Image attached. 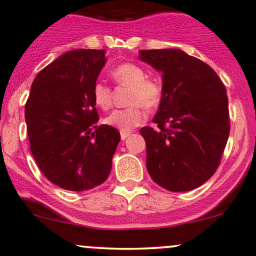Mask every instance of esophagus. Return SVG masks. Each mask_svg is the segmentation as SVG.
I'll return each mask as SVG.
<instances>
[{"mask_svg": "<svg viewBox=\"0 0 256 256\" xmlns=\"http://www.w3.org/2000/svg\"><path fill=\"white\" fill-rule=\"evenodd\" d=\"M130 135H131V132H126V131H121L120 132L121 140H125V138H128Z\"/></svg>", "mask_w": 256, "mask_h": 256, "instance_id": "1", "label": "esophagus"}]
</instances>
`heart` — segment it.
<instances>
[{"mask_svg": "<svg viewBox=\"0 0 256 256\" xmlns=\"http://www.w3.org/2000/svg\"><path fill=\"white\" fill-rule=\"evenodd\" d=\"M114 82L122 86L130 88L126 109L112 112L105 118V124L120 131L130 132L142 124L146 118L144 108L158 106L164 96V85L156 78H146V70L135 63H122L112 72ZM92 99L96 106L102 110L110 109L112 104V90L108 84L96 82L92 86Z\"/></svg>", "mask_w": 256, "mask_h": 256, "instance_id": "1", "label": "heart"}]
</instances>
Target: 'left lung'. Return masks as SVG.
Returning <instances> with one entry per match:
<instances>
[{
  "label": "left lung",
  "mask_w": 256,
  "mask_h": 256,
  "mask_svg": "<svg viewBox=\"0 0 256 256\" xmlns=\"http://www.w3.org/2000/svg\"><path fill=\"white\" fill-rule=\"evenodd\" d=\"M138 58L162 73L164 96L144 126L146 167L158 186L171 192L200 187L214 174L230 125L226 90L216 72L180 49L140 50Z\"/></svg>",
  "instance_id": "8db88e82"
}]
</instances>
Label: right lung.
Returning <instances> with one entry per match:
<instances>
[{
  "mask_svg": "<svg viewBox=\"0 0 256 256\" xmlns=\"http://www.w3.org/2000/svg\"><path fill=\"white\" fill-rule=\"evenodd\" d=\"M105 63L104 49L66 52L38 73L26 102L30 152L43 174L63 190H92L112 171L120 132L95 126L92 99Z\"/></svg>",
  "mask_w": 256,
  "mask_h": 256,
  "instance_id": "1",
  "label": "right lung"
}]
</instances>
